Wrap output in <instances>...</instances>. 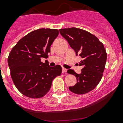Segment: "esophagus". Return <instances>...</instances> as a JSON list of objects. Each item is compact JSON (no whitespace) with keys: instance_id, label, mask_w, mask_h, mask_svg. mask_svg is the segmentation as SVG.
<instances>
[{"instance_id":"esophagus-1","label":"esophagus","mask_w":123,"mask_h":123,"mask_svg":"<svg viewBox=\"0 0 123 123\" xmlns=\"http://www.w3.org/2000/svg\"><path fill=\"white\" fill-rule=\"evenodd\" d=\"M66 72H67V69H66V68H62V73H63L66 74Z\"/></svg>"}]
</instances>
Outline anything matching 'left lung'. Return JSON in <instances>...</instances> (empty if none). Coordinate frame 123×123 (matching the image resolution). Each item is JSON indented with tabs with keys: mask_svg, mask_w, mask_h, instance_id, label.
Here are the masks:
<instances>
[{
	"mask_svg": "<svg viewBox=\"0 0 123 123\" xmlns=\"http://www.w3.org/2000/svg\"><path fill=\"white\" fill-rule=\"evenodd\" d=\"M59 31L76 56L83 58L79 62V66L83 67L81 73H76L71 69L67 70V73L77 79V83L68 88L77 94L88 93L98 85L105 68L107 53L103 44L94 35L81 29H62Z\"/></svg>",
	"mask_w": 123,
	"mask_h": 123,
	"instance_id": "8db88e82",
	"label": "left lung"
}]
</instances>
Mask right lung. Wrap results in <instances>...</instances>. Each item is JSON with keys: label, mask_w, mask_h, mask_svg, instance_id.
Returning <instances> with one entry per match:
<instances>
[{"label": "right lung", "mask_w": 123, "mask_h": 123, "mask_svg": "<svg viewBox=\"0 0 123 123\" xmlns=\"http://www.w3.org/2000/svg\"><path fill=\"white\" fill-rule=\"evenodd\" d=\"M59 35V30L39 29L31 31L17 43L9 54L7 63L12 79L18 90L30 98L45 96L52 81L60 76V65L50 67L41 62L50 52V46Z\"/></svg>", "instance_id": "obj_1"}]
</instances>
